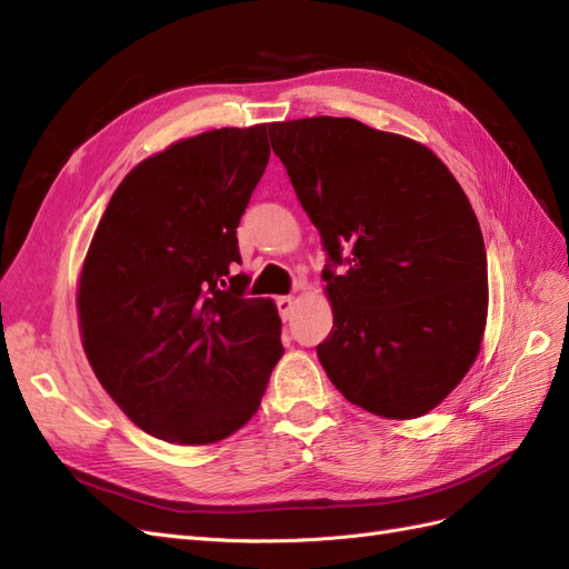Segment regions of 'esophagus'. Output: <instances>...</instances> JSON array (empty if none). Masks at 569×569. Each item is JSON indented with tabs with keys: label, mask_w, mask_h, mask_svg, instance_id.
Segmentation results:
<instances>
[{
	"label": "esophagus",
	"mask_w": 569,
	"mask_h": 569,
	"mask_svg": "<svg viewBox=\"0 0 569 569\" xmlns=\"http://www.w3.org/2000/svg\"><path fill=\"white\" fill-rule=\"evenodd\" d=\"M295 297H278L274 299V306H278V311L282 316V320H287L291 316V311H295Z\"/></svg>",
	"instance_id": "1"
}]
</instances>
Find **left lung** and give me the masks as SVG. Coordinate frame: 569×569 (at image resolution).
<instances>
[{
	"mask_svg": "<svg viewBox=\"0 0 569 569\" xmlns=\"http://www.w3.org/2000/svg\"><path fill=\"white\" fill-rule=\"evenodd\" d=\"M268 132L327 251V377L375 416H425L458 387L485 335L487 249L468 197L427 147L353 118Z\"/></svg>",
	"mask_w": 569,
	"mask_h": 569,
	"instance_id": "8db88e82",
	"label": "left lung"
}]
</instances>
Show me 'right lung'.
Masks as SVG:
<instances>
[{
    "label": "right lung",
    "mask_w": 569,
    "mask_h": 569,
    "mask_svg": "<svg viewBox=\"0 0 569 569\" xmlns=\"http://www.w3.org/2000/svg\"><path fill=\"white\" fill-rule=\"evenodd\" d=\"M266 126L220 128L134 166L84 258L82 347L147 435L213 443L261 406L282 356L270 299H249L237 228L266 173Z\"/></svg>",
    "instance_id": "add662e5"
}]
</instances>
